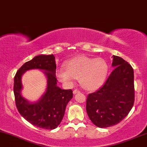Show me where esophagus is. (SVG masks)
Masks as SVG:
<instances>
[{"mask_svg":"<svg viewBox=\"0 0 147 147\" xmlns=\"http://www.w3.org/2000/svg\"><path fill=\"white\" fill-rule=\"evenodd\" d=\"M73 93H74V94H76V93H80V91L78 90H77V89H75L73 91Z\"/></svg>","mask_w":147,"mask_h":147,"instance_id":"34e87169","label":"esophagus"}]
</instances>
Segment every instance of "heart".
I'll return each mask as SVG.
<instances>
[{"instance_id":"heart-1","label":"heart","mask_w":147,"mask_h":147,"mask_svg":"<svg viewBox=\"0 0 147 147\" xmlns=\"http://www.w3.org/2000/svg\"><path fill=\"white\" fill-rule=\"evenodd\" d=\"M65 69L58 71L59 81L66 86H71L75 79L84 89L93 90L104 82L108 71V63L104 59L80 56L71 59L65 64Z\"/></svg>"}]
</instances>
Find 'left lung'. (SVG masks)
I'll list each match as a JSON object with an SVG mask.
<instances>
[{
    "label": "left lung",
    "mask_w": 147,
    "mask_h": 147,
    "mask_svg": "<svg viewBox=\"0 0 147 147\" xmlns=\"http://www.w3.org/2000/svg\"><path fill=\"white\" fill-rule=\"evenodd\" d=\"M115 67L101 87L86 99V112L95 125H115L127 116L134 103V76L132 67L113 55Z\"/></svg>",
    "instance_id": "obj_1"
}]
</instances>
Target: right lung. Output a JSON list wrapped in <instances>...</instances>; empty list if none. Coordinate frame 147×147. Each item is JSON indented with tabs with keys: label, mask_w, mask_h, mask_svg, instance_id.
Instances as JSON below:
<instances>
[{
	"label": "right lung",
	"mask_w": 147,
	"mask_h": 147,
	"mask_svg": "<svg viewBox=\"0 0 147 147\" xmlns=\"http://www.w3.org/2000/svg\"><path fill=\"white\" fill-rule=\"evenodd\" d=\"M45 70L48 79L47 91L35 103H30L21 95V76L30 69ZM55 57L50 55L37 56L25 63L14 77L13 92L16 105L22 117L33 125L45 129H54L61 123L68 102L73 97L71 89H61L57 86Z\"/></svg>",
	"instance_id": "add662e5"
}]
</instances>
